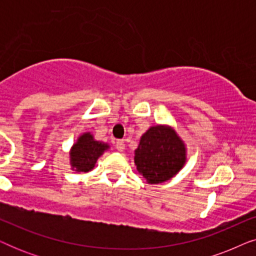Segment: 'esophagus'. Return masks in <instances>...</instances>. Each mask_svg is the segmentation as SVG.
<instances>
[{
	"label": "esophagus",
	"mask_w": 256,
	"mask_h": 256,
	"mask_svg": "<svg viewBox=\"0 0 256 256\" xmlns=\"http://www.w3.org/2000/svg\"><path fill=\"white\" fill-rule=\"evenodd\" d=\"M115 148H116L118 152H124V142L122 141V140H118V141L115 142Z\"/></svg>",
	"instance_id": "1"
}]
</instances>
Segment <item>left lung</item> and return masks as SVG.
<instances>
[{
	"instance_id": "obj_1",
	"label": "left lung",
	"mask_w": 256,
	"mask_h": 256,
	"mask_svg": "<svg viewBox=\"0 0 256 256\" xmlns=\"http://www.w3.org/2000/svg\"><path fill=\"white\" fill-rule=\"evenodd\" d=\"M185 163V146L176 132L164 126L152 127L141 138L135 150L140 174L152 184L174 177Z\"/></svg>"
}]
</instances>
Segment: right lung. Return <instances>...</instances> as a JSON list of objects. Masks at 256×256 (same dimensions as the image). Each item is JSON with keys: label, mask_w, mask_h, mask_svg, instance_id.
I'll return each mask as SVG.
<instances>
[{"label": "right lung", "mask_w": 256, "mask_h": 256, "mask_svg": "<svg viewBox=\"0 0 256 256\" xmlns=\"http://www.w3.org/2000/svg\"><path fill=\"white\" fill-rule=\"evenodd\" d=\"M108 146L98 142L90 132L80 136L71 152V164L76 171L87 172L96 166V160L102 155Z\"/></svg>", "instance_id": "right-lung-1"}]
</instances>
